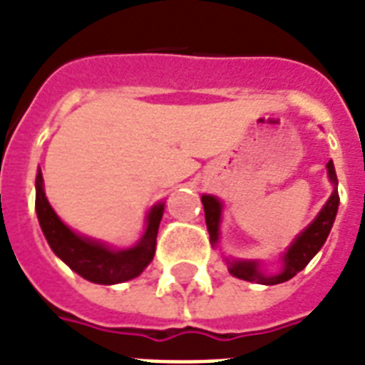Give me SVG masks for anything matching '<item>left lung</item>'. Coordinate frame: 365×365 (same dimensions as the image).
<instances>
[{
    "label": "left lung",
    "mask_w": 365,
    "mask_h": 365,
    "mask_svg": "<svg viewBox=\"0 0 365 365\" xmlns=\"http://www.w3.org/2000/svg\"><path fill=\"white\" fill-rule=\"evenodd\" d=\"M328 174L329 180L337 185V176H335L334 163H328ZM202 206H205V217H206V229L210 235V242L217 240V231H220V214H222V205L216 197L205 195L202 197ZM337 206H339V193L337 189H334V193L322 208V212L318 214V217L309 225V227L297 237L289 250L284 255V271L277 277H263L255 265L254 261H231L229 263V272L237 278L248 280V282H259V284H280L286 282L289 278H294L299 271H303L309 261L317 255V252L324 246L326 239H328L331 225H334L335 214H337Z\"/></svg>",
    "instance_id": "8db88e82"
}]
</instances>
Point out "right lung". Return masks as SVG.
<instances>
[{
	"mask_svg": "<svg viewBox=\"0 0 365 365\" xmlns=\"http://www.w3.org/2000/svg\"><path fill=\"white\" fill-rule=\"evenodd\" d=\"M163 208L165 205H159L151 210L145 235L138 246L115 252V250L106 248L100 242L83 239L60 222V217L54 214L43 191L41 168L37 170L36 210L48 246L71 271H76L77 274H81L83 278L94 284L125 282V280L136 278L149 265V261L153 259L155 255Z\"/></svg>",
	"mask_w": 365,
	"mask_h": 365,
	"instance_id": "add662e5",
	"label": "right lung"
}]
</instances>
